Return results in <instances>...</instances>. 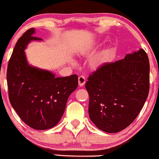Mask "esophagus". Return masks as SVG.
<instances>
[{"instance_id":"esophagus-1","label":"esophagus","mask_w":159,"mask_h":159,"mask_svg":"<svg viewBox=\"0 0 159 159\" xmlns=\"http://www.w3.org/2000/svg\"><path fill=\"white\" fill-rule=\"evenodd\" d=\"M85 83H86V78L83 76H80L78 78V84H79L80 87H82L85 84Z\"/></svg>"}]
</instances>
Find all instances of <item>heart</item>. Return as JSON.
<instances>
[{"label": "heart", "instance_id": "1", "mask_svg": "<svg viewBox=\"0 0 159 159\" xmlns=\"http://www.w3.org/2000/svg\"><path fill=\"white\" fill-rule=\"evenodd\" d=\"M95 44H96V43H88L87 45L81 46V47H79V48L77 49V50H76V54L79 56H84L87 54L90 50H92V49H93V47H94ZM115 49H116V46L112 45V47L106 49L102 54L98 56V57L95 59L94 61L93 62V64L92 65H93V67L98 69L101 67L103 64H105L108 57H109V56L110 55L114 50H115Z\"/></svg>", "mask_w": 159, "mask_h": 159}]
</instances>
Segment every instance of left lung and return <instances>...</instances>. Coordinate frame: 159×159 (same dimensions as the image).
I'll return each mask as SVG.
<instances>
[{"label":"left lung","instance_id":"8db88e82","mask_svg":"<svg viewBox=\"0 0 159 159\" xmlns=\"http://www.w3.org/2000/svg\"><path fill=\"white\" fill-rule=\"evenodd\" d=\"M149 71L148 56L139 49L89 76V116L98 129L116 133L135 120L148 97Z\"/></svg>","mask_w":159,"mask_h":159}]
</instances>
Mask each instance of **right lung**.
Here are the masks:
<instances>
[{"label":"right lung","mask_w":159,"mask_h":159,"mask_svg":"<svg viewBox=\"0 0 159 159\" xmlns=\"http://www.w3.org/2000/svg\"><path fill=\"white\" fill-rule=\"evenodd\" d=\"M35 29L20 37L9 60L7 72L8 94L11 106L23 122L37 130L54 127L64 113L70 95L78 86L77 75L56 77L54 73L28 63L25 49Z\"/></svg>","instance_id":"add662e5"}]
</instances>
